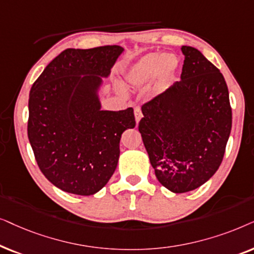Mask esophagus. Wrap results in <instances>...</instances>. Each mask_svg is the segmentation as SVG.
Instances as JSON below:
<instances>
[{"mask_svg":"<svg viewBox=\"0 0 254 254\" xmlns=\"http://www.w3.org/2000/svg\"><path fill=\"white\" fill-rule=\"evenodd\" d=\"M141 116H143V114H141V109H140V108H139V107L134 108V117H136V122H137V123L140 121Z\"/></svg>","mask_w":254,"mask_h":254,"instance_id":"obj_1","label":"esophagus"}]
</instances>
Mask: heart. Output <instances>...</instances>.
Instances as JSON below:
<instances>
[{"mask_svg": "<svg viewBox=\"0 0 254 254\" xmlns=\"http://www.w3.org/2000/svg\"><path fill=\"white\" fill-rule=\"evenodd\" d=\"M179 64L180 62L175 54L150 53L145 56L132 69L129 75V81L130 83L138 86L150 80L157 70L160 79L165 81L173 75L175 70L178 69Z\"/></svg>", "mask_w": 254, "mask_h": 254, "instance_id": "1", "label": "heart"}]
</instances>
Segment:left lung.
Instances as JSON below:
<instances>
[{"label": "left lung", "instance_id": "8db88e82", "mask_svg": "<svg viewBox=\"0 0 254 254\" xmlns=\"http://www.w3.org/2000/svg\"><path fill=\"white\" fill-rule=\"evenodd\" d=\"M181 80L144 103L138 125L159 182L187 192L218 170L232 125L224 76L200 51L182 46Z\"/></svg>", "mask_w": 254, "mask_h": 254}]
</instances>
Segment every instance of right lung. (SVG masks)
Wrapping results in <instances>:
<instances>
[{"mask_svg":"<svg viewBox=\"0 0 254 254\" xmlns=\"http://www.w3.org/2000/svg\"><path fill=\"white\" fill-rule=\"evenodd\" d=\"M123 47L67 49L45 67L29 96L28 137L39 170L56 187L93 195L109 181L120 140L136 127L132 108L101 110L97 89Z\"/></svg>","mask_w":254,"mask_h":254,"instance_id":"add662e5","label":"right lung"}]
</instances>
